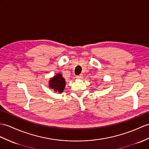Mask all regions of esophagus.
I'll return each instance as SVG.
<instances>
[{
    "label": "esophagus",
    "instance_id": "obj_1",
    "mask_svg": "<svg viewBox=\"0 0 149 149\" xmlns=\"http://www.w3.org/2000/svg\"><path fill=\"white\" fill-rule=\"evenodd\" d=\"M77 79H82V78H83V75H82V74H79V75L77 76Z\"/></svg>",
    "mask_w": 149,
    "mask_h": 149
}]
</instances>
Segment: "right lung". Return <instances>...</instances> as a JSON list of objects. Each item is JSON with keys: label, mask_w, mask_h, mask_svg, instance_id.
Segmentation results:
<instances>
[{"label": "right lung", "mask_w": 149, "mask_h": 149, "mask_svg": "<svg viewBox=\"0 0 149 149\" xmlns=\"http://www.w3.org/2000/svg\"><path fill=\"white\" fill-rule=\"evenodd\" d=\"M65 85H66V81L61 73L54 76L53 78H50L49 81L50 88L59 93H62L64 91Z\"/></svg>", "instance_id": "right-lung-1"}]
</instances>
